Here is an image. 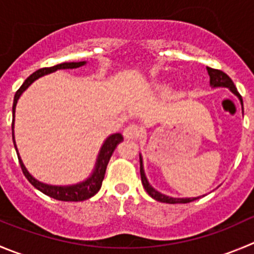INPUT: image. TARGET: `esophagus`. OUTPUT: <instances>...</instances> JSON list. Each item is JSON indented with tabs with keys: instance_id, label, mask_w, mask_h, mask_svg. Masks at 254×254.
<instances>
[{
	"instance_id": "obj_1",
	"label": "esophagus",
	"mask_w": 254,
	"mask_h": 254,
	"mask_svg": "<svg viewBox=\"0 0 254 254\" xmlns=\"http://www.w3.org/2000/svg\"><path fill=\"white\" fill-rule=\"evenodd\" d=\"M123 136L127 139H138L142 136V129L137 125H129L123 131Z\"/></svg>"
}]
</instances>
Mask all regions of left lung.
Segmentation results:
<instances>
[{
	"label": "left lung",
	"mask_w": 254,
	"mask_h": 254,
	"mask_svg": "<svg viewBox=\"0 0 254 254\" xmlns=\"http://www.w3.org/2000/svg\"><path fill=\"white\" fill-rule=\"evenodd\" d=\"M207 71H208L209 82H211L212 86L213 87H227V88H229L232 92L234 93V95L238 96V98H240L241 103H242V106H243L242 96L238 93L237 88H236V86H234L233 81L229 78L228 74L224 73V72L221 71V69H214V68H211V67H207ZM139 172H141V180H142V185H143L144 190H146V192L148 193V194L151 195L153 199H156V201L163 202V203H170V204L190 203V202H193L199 198V197H197V198H173V197H168V195H165V194H162V193L157 192V190H154L151 185H149L148 181H147V178H146V176H144L143 166H142V158H141V168H139Z\"/></svg>",
	"instance_id": "1"
}]
</instances>
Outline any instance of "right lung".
Wrapping results in <instances>:
<instances>
[{
  "label": "right lung",
  "instance_id": "right-lung-1",
  "mask_svg": "<svg viewBox=\"0 0 254 254\" xmlns=\"http://www.w3.org/2000/svg\"><path fill=\"white\" fill-rule=\"evenodd\" d=\"M86 62H64V64H56V66L53 67H45V68H40L37 69L36 72H33L30 77H27L25 82L22 83V86L20 88L17 89L16 95H14V100H13V107H12V113H13V120H14V110H16V105L17 101L20 98V96L22 95V92L32 83L35 79L40 78L41 76H45V74L51 73V72H55L57 69H64V68H77V67H81ZM12 139H13L14 143V137H13V121H12ZM123 141V137L121 133H115L112 136L108 137L106 139V142L103 143L102 148H101L100 154H98L97 158V163H96V168L93 171L92 176L86 180L84 182L78 183V185L74 186H50V185H45L42 182H38L37 180L32 177L30 173L27 172L26 167L23 166L22 161H21L20 156H18V161H20L21 165V170H22L23 175L25 177L27 178L28 182L33 186V187L37 188L38 190H41L42 193H45L46 195H50V197L55 198L57 201H64V202H79V201H84V199H88L92 195H95L96 193L100 190L101 186H102V181L105 178V173H106V168H107L108 162H110L111 156L115 152L116 147L117 144H120L121 142ZM14 148H16V143H14Z\"/></svg>",
  "mask_w": 254,
  "mask_h": 254
}]
</instances>
